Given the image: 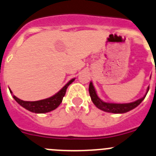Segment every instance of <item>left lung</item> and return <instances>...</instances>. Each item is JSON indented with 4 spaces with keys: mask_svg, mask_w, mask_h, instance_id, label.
Instances as JSON below:
<instances>
[{
    "mask_svg": "<svg viewBox=\"0 0 156 156\" xmlns=\"http://www.w3.org/2000/svg\"><path fill=\"white\" fill-rule=\"evenodd\" d=\"M148 90H149V87H148L147 93H148ZM89 93H90V96L92 101L96 105L97 108L105 112H112V113H125V112H127L133 109L141 103V101L144 100L146 94H147V93H146V94L141 98L133 102L126 103V104H115V103L105 102L98 97L92 82H90V85H89Z\"/></svg>",
    "mask_w": 156,
    "mask_h": 156,
    "instance_id": "left-lung-1",
    "label": "left lung"
}]
</instances>
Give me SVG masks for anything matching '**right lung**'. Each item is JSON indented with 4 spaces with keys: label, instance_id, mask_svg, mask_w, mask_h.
<instances>
[{
    "label": "right lung",
    "instance_id": "add662e5",
    "mask_svg": "<svg viewBox=\"0 0 156 156\" xmlns=\"http://www.w3.org/2000/svg\"><path fill=\"white\" fill-rule=\"evenodd\" d=\"M74 80H75V78L69 81L61 90L54 96L44 99V100L36 101H23L21 99L18 98L14 94H12V96H13L14 99L26 109L29 110L32 112H35V113H46V112L52 111V110L55 109L58 107L59 105L61 104L62 101L63 97L66 94V89L73 82ZM10 92L11 94H12L11 90Z\"/></svg>",
    "mask_w": 156,
    "mask_h": 156
}]
</instances>
